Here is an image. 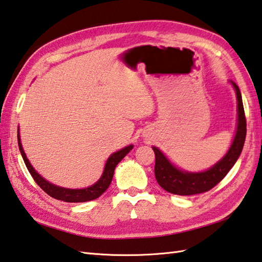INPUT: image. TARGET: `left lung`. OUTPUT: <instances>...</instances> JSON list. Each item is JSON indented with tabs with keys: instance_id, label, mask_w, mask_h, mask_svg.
Returning a JSON list of instances; mask_svg holds the SVG:
<instances>
[{
	"instance_id": "1",
	"label": "left lung",
	"mask_w": 262,
	"mask_h": 262,
	"mask_svg": "<svg viewBox=\"0 0 262 262\" xmlns=\"http://www.w3.org/2000/svg\"><path fill=\"white\" fill-rule=\"evenodd\" d=\"M235 90L237 100V124L236 132L228 151L220 160L204 171L192 172L179 169L166 157L165 153L157 146H152L156 153L155 175L159 185L167 192L176 195H194L208 192L214 187L222 179L227 175L237 161L247 136V120H245L242 95L238 86L230 80Z\"/></svg>"
}]
</instances>
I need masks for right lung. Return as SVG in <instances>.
I'll return each instance as SVG.
<instances>
[{
    "instance_id": "right-lung-1",
    "label": "right lung",
    "mask_w": 262,
    "mask_h": 262,
    "mask_svg": "<svg viewBox=\"0 0 262 262\" xmlns=\"http://www.w3.org/2000/svg\"><path fill=\"white\" fill-rule=\"evenodd\" d=\"M18 145H19L20 153H21L23 159L25 161V165L27 167L30 175H32V177L34 178V181L37 183V185L42 188L45 193H48L50 196H52L56 200H61V201H64V202H86V201H92V200H95L99 196H101L102 194L106 191V188L110 186L117 165L126 157V155L132 150L133 146H134L133 144H130L128 146H125L124 148H121L119 151L112 153V155L107 158L103 172H102L100 179L96 183H94L93 185L85 188H66V187L56 186L54 184L46 181V179H44L37 171L35 170L24 151L21 141H20L19 127H18Z\"/></svg>"
}]
</instances>
